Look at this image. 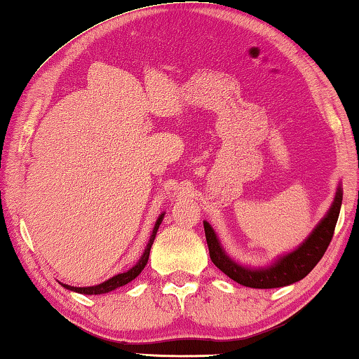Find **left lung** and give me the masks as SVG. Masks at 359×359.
<instances>
[{
    "mask_svg": "<svg viewBox=\"0 0 359 359\" xmlns=\"http://www.w3.org/2000/svg\"><path fill=\"white\" fill-rule=\"evenodd\" d=\"M340 204H342V191L337 188L336 198H334L330 212L318 223V226L312 231L307 241L299 248H296L294 252L277 259V263L269 266L267 269H247V267L234 263L223 252L210 224L204 222L205 241H208L212 263L229 278H233L234 282L250 288H280L301 280L323 258L326 248L332 239L334 228H336Z\"/></svg>",
    "mask_w": 359,
    "mask_h": 359,
    "instance_id": "left-lung-1",
    "label": "left lung"
}]
</instances>
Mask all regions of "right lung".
Masks as SVG:
<instances>
[{
  "label": "right lung",
  "mask_w": 359,
  "mask_h": 359,
  "mask_svg": "<svg viewBox=\"0 0 359 359\" xmlns=\"http://www.w3.org/2000/svg\"><path fill=\"white\" fill-rule=\"evenodd\" d=\"M163 217H165V214L160 215V218H158V220H156L155 228H154V233H151V236H150V241H149L147 247H145V252H144V255L141 257V259H139L137 264H136L135 267H131V269H130L128 272H123V274H117L115 277L109 278V280L102 282V283H100V285H96V287H85V288H83V287H71V285H63V283H62L63 287H65L66 290L76 291V293H82V294H104V293H109V291H112V290H115V288L123 287V285L130 283L131 280H135V278H136L139 274H141V271L144 269L145 264H147L149 255H150V248H151V244H154L155 236H156V231H158V228H160Z\"/></svg>",
  "instance_id": "obj_1"
}]
</instances>
